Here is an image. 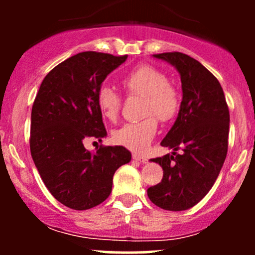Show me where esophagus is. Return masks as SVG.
Instances as JSON below:
<instances>
[{
	"instance_id": "obj_1",
	"label": "esophagus",
	"mask_w": 255,
	"mask_h": 255,
	"mask_svg": "<svg viewBox=\"0 0 255 255\" xmlns=\"http://www.w3.org/2000/svg\"><path fill=\"white\" fill-rule=\"evenodd\" d=\"M133 159L137 160L140 163H147V158L141 156V154H137V153H133Z\"/></svg>"
}]
</instances>
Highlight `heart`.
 Instances as JSON below:
<instances>
[{"label": "heart", "mask_w": 255, "mask_h": 255, "mask_svg": "<svg viewBox=\"0 0 255 255\" xmlns=\"http://www.w3.org/2000/svg\"><path fill=\"white\" fill-rule=\"evenodd\" d=\"M122 86L129 97H142V116L139 122L126 124L114 130L116 144L135 152H144L151 144L160 122L171 121L180 110V92L168 81L164 72L156 67L141 64L122 79ZM97 105L102 115L116 121L122 108V97L109 86H102L97 92Z\"/></svg>", "instance_id": "heart-1"}]
</instances>
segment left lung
I'll return each mask as SVG.
<instances>
[{"label":"left lung","mask_w":255,"mask_h":255,"mask_svg":"<svg viewBox=\"0 0 255 255\" xmlns=\"http://www.w3.org/2000/svg\"><path fill=\"white\" fill-rule=\"evenodd\" d=\"M153 56L171 63L181 75L180 113L160 145L182 152L151 159L163 168V178L147 195L160 209L183 211L209 193L221 172L228 152L229 108L217 78L195 58L177 51Z\"/></svg>","instance_id":"obj_1"}]
</instances>
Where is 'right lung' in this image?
Returning <instances> with one entry per match:
<instances>
[{"label": "right lung", "mask_w": 255, "mask_h": 255, "mask_svg": "<svg viewBox=\"0 0 255 255\" xmlns=\"http://www.w3.org/2000/svg\"><path fill=\"white\" fill-rule=\"evenodd\" d=\"M97 51L79 52L46 74L31 114V156L52 197L73 210H89L110 195L113 176L130 160L124 146L101 145L96 153L87 139L107 135L97 92L107 75L127 60Z\"/></svg>", "instance_id": "1"}]
</instances>
